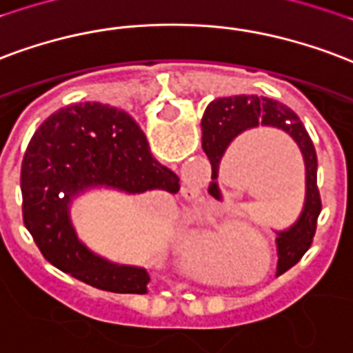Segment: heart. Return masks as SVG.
Instances as JSON below:
<instances>
[{
    "mask_svg": "<svg viewBox=\"0 0 353 353\" xmlns=\"http://www.w3.org/2000/svg\"><path fill=\"white\" fill-rule=\"evenodd\" d=\"M215 237L213 236H200L192 241V254L202 260H211L216 254Z\"/></svg>",
    "mask_w": 353,
    "mask_h": 353,
    "instance_id": "b5f03b06",
    "label": "heart"
}]
</instances>
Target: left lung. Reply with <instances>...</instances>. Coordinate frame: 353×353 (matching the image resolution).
I'll use <instances>...</instances> for the list:
<instances>
[{
  "label": "left lung",
  "mask_w": 353,
  "mask_h": 353,
  "mask_svg": "<svg viewBox=\"0 0 353 353\" xmlns=\"http://www.w3.org/2000/svg\"><path fill=\"white\" fill-rule=\"evenodd\" d=\"M275 127L288 132L294 142L299 145L305 161L307 172V196L303 205L301 216L297 219L294 226L284 232H276V275H281L290 268H294L301 256L310 249L312 237L316 234L318 216L322 211L320 190L316 183V172H318V159H316L314 143L310 140L309 132L301 123L294 110L284 106L279 101L268 97L256 95H236L226 99H215L205 108L202 117V148L211 163V194H219L216 176H219V164L223 159L224 151L228 150L234 138L241 132L254 127Z\"/></svg>",
  "instance_id": "left-lung-1"
}]
</instances>
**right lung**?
I'll list each match as a JSON object with an SVG mask.
<instances>
[{
  "label": "right lung",
  "mask_w": 353,
  "mask_h": 353,
  "mask_svg": "<svg viewBox=\"0 0 353 353\" xmlns=\"http://www.w3.org/2000/svg\"><path fill=\"white\" fill-rule=\"evenodd\" d=\"M20 185L23 224L52 265L99 290L148 292V271L97 256L78 239L69 216L72 198L91 187L129 194L179 190V177L153 159L127 112L80 103L52 114L30 140Z\"/></svg>",
  "instance_id": "obj_1"
}]
</instances>
